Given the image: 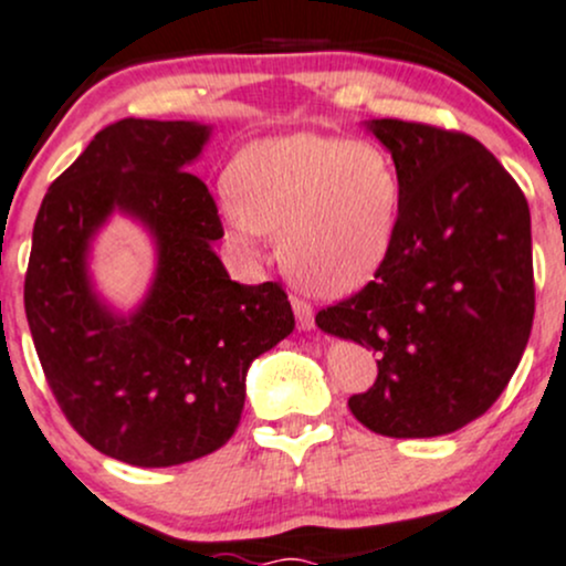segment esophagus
I'll list each match as a JSON object with an SVG mask.
<instances>
[{
	"label": "esophagus",
	"mask_w": 566,
	"mask_h": 566,
	"mask_svg": "<svg viewBox=\"0 0 566 566\" xmlns=\"http://www.w3.org/2000/svg\"><path fill=\"white\" fill-rule=\"evenodd\" d=\"M291 307H294V315H296V323H300V328L310 332V328L315 326V313H313V307H310V302L294 296V300H291Z\"/></svg>",
	"instance_id": "1"
}]
</instances>
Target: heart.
I'll return each mask as SVG.
<instances>
[{
  "mask_svg": "<svg viewBox=\"0 0 566 566\" xmlns=\"http://www.w3.org/2000/svg\"><path fill=\"white\" fill-rule=\"evenodd\" d=\"M403 179L385 146L323 133L259 138L230 165L221 216L238 243L277 234L302 289L342 296L382 270L396 245Z\"/></svg>",
  "mask_w": 566,
  "mask_h": 566,
  "instance_id": "heart-1",
  "label": "heart"
}]
</instances>
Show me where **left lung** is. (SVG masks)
Wrapping results in <instances>:
<instances>
[{
	"mask_svg": "<svg viewBox=\"0 0 566 566\" xmlns=\"http://www.w3.org/2000/svg\"><path fill=\"white\" fill-rule=\"evenodd\" d=\"M403 179L396 245L323 332L379 353L347 406L368 430L433 438L479 420L511 382L535 317L530 206L484 144L460 130L371 119Z\"/></svg>",
	"mask_w": 566,
	"mask_h": 566,
	"instance_id": "1",
	"label": "left lung"
}]
</instances>
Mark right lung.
Wrapping results in <instances>:
<instances>
[{
	"label": "right lung",
	"instance_id": "obj_1",
	"mask_svg": "<svg viewBox=\"0 0 566 566\" xmlns=\"http://www.w3.org/2000/svg\"><path fill=\"white\" fill-rule=\"evenodd\" d=\"M208 133L184 119L106 125L50 184L34 221L23 304L44 379L93 449L136 468L224 447L253 358L294 332L281 283H234L216 256L219 208L187 170ZM112 210L158 243L156 283L128 318L101 305L86 277L90 238Z\"/></svg>",
	"mask_w": 566,
	"mask_h": 566
}]
</instances>
